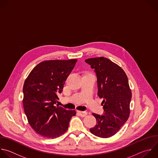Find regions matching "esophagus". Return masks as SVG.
<instances>
[{
    "label": "esophagus",
    "mask_w": 158,
    "mask_h": 158,
    "mask_svg": "<svg viewBox=\"0 0 158 158\" xmlns=\"http://www.w3.org/2000/svg\"><path fill=\"white\" fill-rule=\"evenodd\" d=\"M77 113L81 117H85L87 115V112L86 111H77Z\"/></svg>",
    "instance_id": "1"
}]
</instances>
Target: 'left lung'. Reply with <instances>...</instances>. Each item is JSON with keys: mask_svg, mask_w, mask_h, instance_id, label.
Listing matches in <instances>:
<instances>
[{"mask_svg": "<svg viewBox=\"0 0 158 158\" xmlns=\"http://www.w3.org/2000/svg\"><path fill=\"white\" fill-rule=\"evenodd\" d=\"M85 61L95 69L97 95L103 98L102 105L105 111L103 115L92 114L97 123L90 131L100 138H109L120 130L130 116L131 90L128 77L120 66L108 58H89Z\"/></svg>", "mask_w": 158, "mask_h": 158, "instance_id": "left-lung-1", "label": "left lung"}]
</instances>
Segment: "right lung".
<instances>
[{"instance_id": "obj_1", "label": "right lung", "mask_w": 158, "mask_h": 158, "mask_svg": "<svg viewBox=\"0 0 158 158\" xmlns=\"http://www.w3.org/2000/svg\"><path fill=\"white\" fill-rule=\"evenodd\" d=\"M77 60H48L37 64L25 81L23 106L28 122L39 135L56 138L68 129L76 114L55 106L57 94L61 93L66 80Z\"/></svg>"}]
</instances>
